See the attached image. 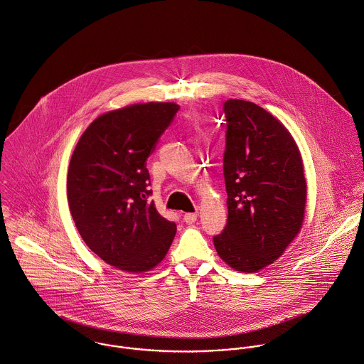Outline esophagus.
I'll list each match as a JSON object with an SVG mask.
<instances>
[{
    "label": "esophagus",
    "mask_w": 364,
    "mask_h": 364,
    "mask_svg": "<svg viewBox=\"0 0 364 364\" xmlns=\"http://www.w3.org/2000/svg\"><path fill=\"white\" fill-rule=\"evenodd\" d=\"M184 222L186 223H194L197 220V214L194 213H188V214H184Z\"/></svg>",
    "instance_id": "esophagus-1"
}]
</instances>
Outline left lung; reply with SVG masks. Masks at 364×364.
Instances as JSON below:
<instances>
[{
	"label": "left lung",
	"mask_w": 364,
	"mask_h": 364,
	"mask_svg": "<svg viewBox=\"0 0 364 364\" xmlns=\"http://www.w3.org/2000/svg\"><path fill=\"white\" fill-rule=\"evenodd\" d=\"M223 111L228 220L214 245L229 267L256 273L274 263L302 228L304 163L290 131L262 107L230 98Z\"/></svg>",
	"instance_id": "8db88e82"
}]
</instances>
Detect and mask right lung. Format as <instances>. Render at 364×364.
<instances>
[{
    "mask_svg": "<svg viewBox=\"0 0 364 364\" xmlns=\"http://www.w3.org/2000/svg\"><path fill=\"white\" fill-rule=\"evenodd\" d=\"M178 108L176 102H144L105 112L74 147L68 200L75 228L85 245L118 270L150 272L176 236V223L147 203L146 159Z\"/></svg>",
    "mask_w": 364,
    "mask_h": 364,
    "instance_id": "right-lung-1",
    "label": "right lung"
}]
</instances>
